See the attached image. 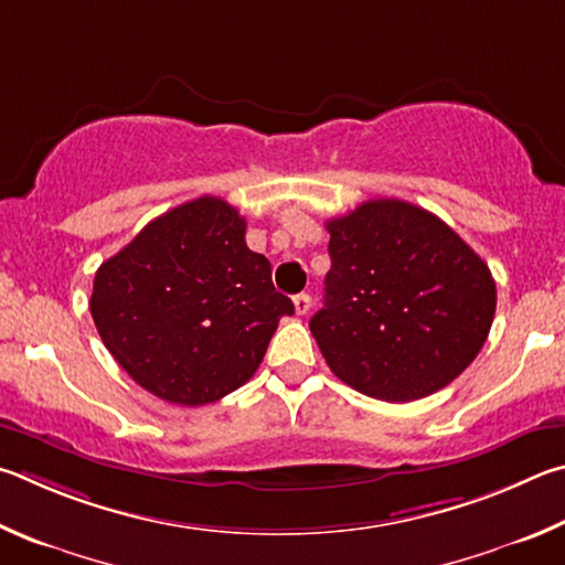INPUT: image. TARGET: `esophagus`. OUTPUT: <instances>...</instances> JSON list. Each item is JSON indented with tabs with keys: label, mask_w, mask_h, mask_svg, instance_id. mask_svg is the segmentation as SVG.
<instances>
[{
	"label": "esophagus",
	"mask_w": 565,
	"mask_h": 565,
	"mask_svg": "<svg viewBox=\"0 0 565 565\" xmlns=\"http://www.w3.org/2000/svg\"><path fill=\"white\" fill-rule=\"evenodd\" d=\"M292 305H295V312H298V315H308L310 308H312V300H310L308 292H300V295H295V298H292Z\"/></svg>",
	"instance_id": "34e87169"
}]
</instances>
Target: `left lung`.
Returning a JSON list of instances; mask_svg holds the SVG:
<instances>
[{
  "instance_id": "obj_1",
  "label": "left lung",
  "mask_w": 565,
  "mask_h": 565,
  "mask_svg": "<svg viewBox=\"0 0 565 565\" xmlns=\"http://www.w3.org/2000/svg\"><path fill=\"white\" fill-rule=\"evenodd\" d=\"M328 231L332 267L310 330L330 370L397 404L457 380L497 312L489 265L441 217L397 198L362 203Z\"/></svg>"
}]
</instances>
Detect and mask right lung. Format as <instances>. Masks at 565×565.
Wrapping results in <instances>:
<instances>
[{
    "label": "right lung",
    "mask_w": 565,
    "mask_h": 565,
    "mask_svg": "<svg viewBox=\"0 0 565 565\" xmlns=\"http://www.w3.org/2000/svg\"><path fill=\"white\" fill-rule=\"evenodd\" d=\"M88 308L128 377L181 407L243 387L295 312L245 245V217L215 195L158 215L102 263Z\"/></svg>",
    "instance_id": "add662e5"
}]
</instances>
